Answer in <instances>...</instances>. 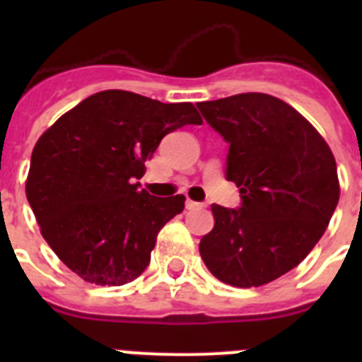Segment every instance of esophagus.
Here are the masks:
<instances>
[{
  "instance_id": "esophagus-1",
  "label": "esophagus",
  "mask_w": 362,
  "mask_h": 362,
  "mask_svg": "<svg viewBox=\"0 0 362 362\" xmlns=\"http://www.w3.org/2000/svg\"><path fill=\"white\" fill-rule=\"evenodd\" d=\"M203 203H196V201L187 199V210H194V209H203Z\"/></svg>"
}]
</instances>
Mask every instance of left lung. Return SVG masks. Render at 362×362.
I'll list each match as a JSON object with an SVG mask.
<instances>
[{
  "label": "left lung",
  "instance_id": "left-lung-1",
  "mask_svg": "<svg viewBox=\"0 0 362 362\" xmlns=\"http://www.w3.org/2000/svg\"><path fill=\"white\" fill-rule=\"evenodd\" d=\"M228 143L226 179L241 206L212 204L204 264L239 288L261 286L297 264L322 238L339 201L337 165L321 134L281 99L259 92L197 103Z\"/></svg>",
  "mask_w": 362,
  "mask_h": 362
}]
</instances>
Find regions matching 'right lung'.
<instances>
[{
	"mask_svg": "<svg viewBox=\"0 0 362 362\" xmlns=\"http://www.w3.org/2000/svg\"><path fill=\"white\" fill-rule=\"evenodd\" d=\"M203 119L192 103L103 90L63 114L32 150L27 199L41 235L86 283L121 286L150 263L185 196L153 197L136 179L166 134Z\"/></svg>",
	"mask_w": 362,
	"mask_h": 362,
	"instance_id": "add662e5",
	"label": "right lung"
}]
</instances>
